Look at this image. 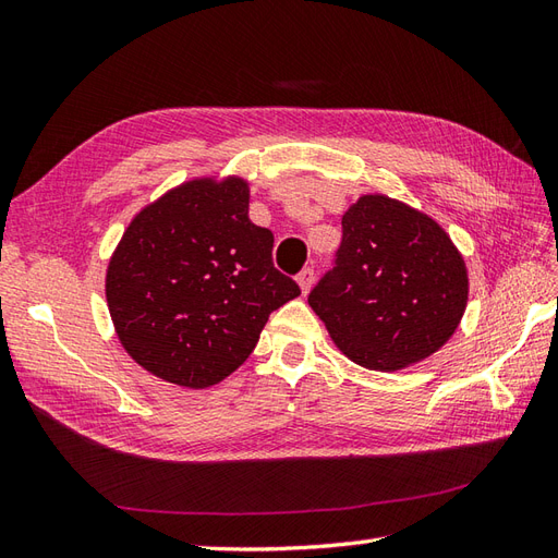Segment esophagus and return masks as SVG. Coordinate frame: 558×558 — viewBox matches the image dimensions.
Segmentation results:
<instances>
[{
	"mask_svg": "<svg viewBox=\"0 0 558 558\" xmlns=\"http://www.w3.org/2000/svg\"><path fill=\"white\" fill-rule=\"evenodd\" d=\"M313 278H316V270H313V266H306V268L299 270L296 280H299V288H302V292H304V294L311 290Z\"/></svg>",
	"mask_w": 558,
	"mask_h": 558,
	"instance_id": "esophagus-1",
	"label": "esophagus"
}]
</instances>
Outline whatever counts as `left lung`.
<instances>
[{
    "instance_id": "1",
    "label": "left lung",
    "mask_w": 558,
    "mask_h": 558,
    "mask_svg": "<svg viewBox=\"0 0 558 558\" xmlns=\"http://www.w3.org/2000/svg\"><path fill=\"white\" fill-rule=\"evenodd\" d=\"M466 290L462 256L436 221L365 195L341 219L332 268L308 304L353 363L389 373L446 344Z\"/></svg>"
}]
</instances>
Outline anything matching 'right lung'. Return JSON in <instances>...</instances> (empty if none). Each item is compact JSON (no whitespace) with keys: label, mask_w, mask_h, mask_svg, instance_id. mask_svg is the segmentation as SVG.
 Returning <instances> with one entry per match:
<instances>
[{"label":"right lung","mask_w":558,"mask_h":558,"mask_svg":"<svg viewBox=\"0 0 558 558\" xmlns=\"http://www.w3.org/2000/svg\"><path fill=\"white\" fill-rule=\"evenodd\" d=\"M240 179L183 183L126 228L106 294L132 359L205 389L250 359L268 316L302 294L274 264V233L250 221Z\"/></svg>","instance_id":"right-lung-1"}]
</instances>
